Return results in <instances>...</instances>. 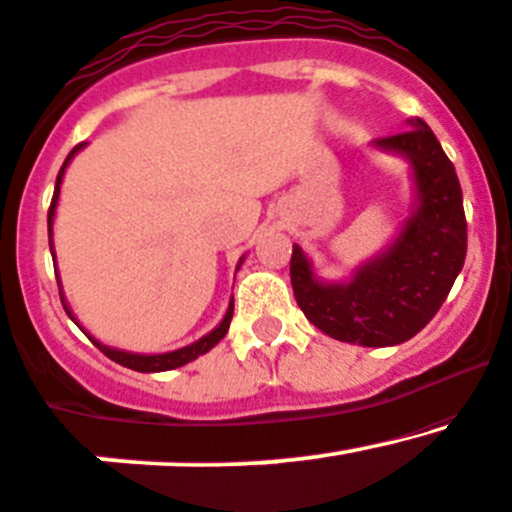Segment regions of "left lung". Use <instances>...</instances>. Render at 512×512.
Returning a JSON list of instances; mask_svg holds the SVG:
<instances>
[{
    "label": "left lung",
    "instance_id": "obj_1",
    "mask_svg": "<svg viewBox=\"0 0 512 512\" xmlns=\"http://www.w3.org/2000/svg\"><path fill=\"white\" fill-rule=\"evenodd\" d=\"M375 140L409 159L416 200L382 254L355 268L346 283H324L300 246H292L290 280L304 317L336 341L384 348L416 336L450 295L467 256L462 188L438 137L421 118Z\"/></svg>",
    "mask_w": 512,
    "mask_h": 512
}]
</instances>
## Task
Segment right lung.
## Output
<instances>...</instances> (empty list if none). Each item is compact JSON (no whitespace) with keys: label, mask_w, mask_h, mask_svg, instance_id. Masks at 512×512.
<instances>
[{"label":"right lung","mask_w":512,"mask_h":512,"mask_svg":"<svg viewBox=\"0 0 512 512\" xmlns=\"http://www.w3.org/2000/svg\"><path fill=\"white\" fill-rule=\"evenodd\" d=\"M82 147H84V142H82V145H77V147H74L70 154H67L65 164H62L60 174H57V181H55L53 203H50V210H48V237H50V254H53V263H55V251H53V220H55L57 198H60L62 176H65V169H67V164L72 162V157H74V154H77L79 149H82ZM241 261H244V258H241ZM241 261L237 263V271H239ZM57 285H60V280H57ZM60 300H62V307H65V312L70 314V319L74 321V324L79 326V321L74 319V314L70 312V307H67V302H65V292H62V287H60ZM232 314H234V300H229L227 314H225V319L220 321V326H215V329H212L210 333H205L203 338H198V341L191 343V346H186V348H179V350H171V353H157V355L128 353V350H118V348H111V346H103V343H101V341H96V338L91 336V333H86V329H82V326H79V329H82V331L86 333V336L91 338V343H94V346L99 348L103 355H108V358H111L113 363H118V365H123V367H130V370H137V372H166V370H176V367H181V365L191 363V360L200 358V355H205V353H208L210 348H215L217 343H220L222 338L227 336V331H229V321H232Z\"/></svg>","instance_id":"1"}]
</instances>
